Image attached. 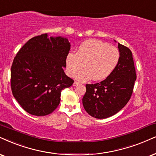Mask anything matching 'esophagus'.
<instances>
[{"label":"esophagus","instance_id":"1","mask_svg":"<svg viewBox=\"0 0 156 156\" xmlns=\"http://www.w3.org/2000/svg\"><path fill=\"white\" fill-rule=\"evenodd\" d=\"M78 85H79V83L77 82V81H75V82L73 83V86H78Z\"/></svg>","mask_w":156,"mask_h":156}]
</instances>
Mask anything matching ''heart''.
<instances>
[{"label":"heart","instance_id":"1","mask_svg":"<svg viewBox=\"0 0 156 156\" xmlns=\"http://www.w3.org/2000/svg\"><path fill=\"white\" fill-rule=\"evenodd\" d=\"M120 53L117 47L98 39L84 41L77 48L76 53L70 52L66 59L68 76L87 81L93 78L96 81L103 80L111 76L119 62Z\"/></svg>","mask_w":156,"mask_h":156}]
</instances>
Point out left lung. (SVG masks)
<instances>
[{"label":"left lung","instance_id":"obj_1","mask_svg":"<svg viewBox=\"0 0 156 156\" xmlns=\"http://www.w3.org/2000/svg\"><path fill=\"white\" fill-rule=\"evenodd\" d=\"M118 49L119 62L111 76L100 83L86 86L83 105L88 114L97 119H105L117 114L127 104L133 94L137 77L133 53L119 43Z\"/></svg>","mask_w":156,"mask_h":156}]
</instances>
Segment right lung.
<instances>
[{"label": "right lung", "mask_w": 156, "mask_h": 156, "mask_svg": "<svg viewBox=\"0 0 156 156\" xmlns=\"http://www.w3.org/2000/svg\"><path fill=\"white\" fill-rule=\"evenodd\" d=\"M70 49L67 37L44 34L29 39L18 52L11 66V90L29 114L52 113L60 104L61 91L73 83L63 70Z\"/></svg>", "instance_id": "obj_1"}]
</instances>
